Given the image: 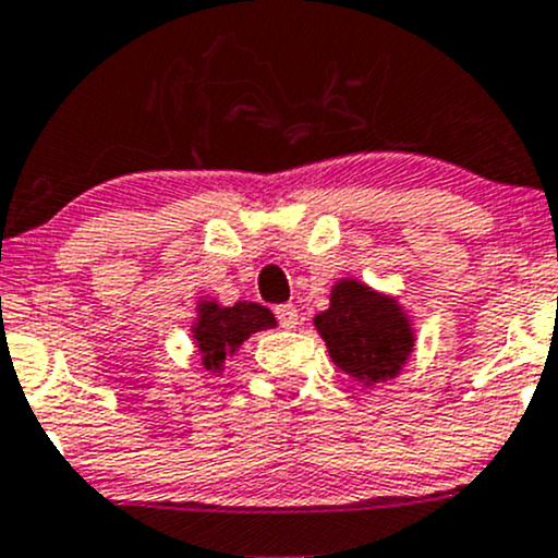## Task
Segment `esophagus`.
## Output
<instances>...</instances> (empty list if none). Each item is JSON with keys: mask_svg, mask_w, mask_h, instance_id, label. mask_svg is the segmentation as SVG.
Here are the masks:
<instances>
[{"mask_svg": "<svg viewBox=\"0 0 558 558\" xmlns=\"http://www.w3.org/2000/svg\"><path fill=\"white\" fill-rule=\"evenodd\" d=\"M275 318L283 329H294L300 324V311H296V305H278L275 307Z\"/></svg>", "mask_w": 558, "mask_h": 558, "instance_id": "esophagus-1", "label": "esophagus"}]
</instances>
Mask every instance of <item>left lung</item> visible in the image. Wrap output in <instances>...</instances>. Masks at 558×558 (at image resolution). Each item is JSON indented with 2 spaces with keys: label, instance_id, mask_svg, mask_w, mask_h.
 <instances>
[{
  "label": "left lung",
  "instance_id": "8db88e82",
  "mask_svg": "<svg viewBox=\"0 0 558 558\" xmlns=\"http://www.w3.org/2000/svg\"><path fill=\"white\" fill-rule=\"evenodd\" d=\"M315 326L337 367L373 384L393 378L413 348L410 326L399 307L356 280L335 286L331 307L315 315Z\"/></svg>",
  "mask_w": 558,
  "mask_h": 558
}]
</instances>
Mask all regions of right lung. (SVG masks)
Wrapping results in <instances>:
<instances>
[{
  "label": "right lung",
  "instance_id": "1",
  "mask_svg": "<svg viewBox=\"0 0 558 558\" xmlns=\"http://www.w3.org/2000/svg\"><path fill=\"white\" fill-rule=\"evenodd\" d=\"M275 326V315L269 307L256 302H238L234 307H218L216 302H205L199 307L194 337L199 342V353L207 369H221L227 353L240 348L253 331Z\"/></svg>",
  "mask_w": 558,
  "mask_h": 558
}]
</instances>
